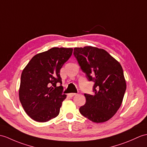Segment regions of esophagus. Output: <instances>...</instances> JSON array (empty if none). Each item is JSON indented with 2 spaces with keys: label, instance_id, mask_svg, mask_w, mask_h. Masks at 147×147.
Masks as SVG:
<instances>
[{
  "label": "esophagus",
  "instance_id": "1",
  "mask_svg": "<svg viewBox=\"0 0 147 147\" xmlns=\"http://www.w3.org/2000/svg\"><path fill=\"white\" fill-rule=\"evenodd\" d=\"M77 94L76 93H69V96H70V97H73L74 96H76Z\"/></svg>",
  "mask_w": 147,
  "mask_h": 147
}]
</instances>
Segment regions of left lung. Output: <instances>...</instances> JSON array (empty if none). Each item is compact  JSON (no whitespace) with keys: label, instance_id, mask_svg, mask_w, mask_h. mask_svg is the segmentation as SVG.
Masks as SVG:
<instances>
[{"label":"left lung","instance_id":"1","mask_svg":"<svg viewBox=\"0 0 147 147\" xmlns=\"http://www.w3.org/2000/svg\"><path fill=\"white\" fill-rule=\"evenodd\" d=\"M73 54L88 80L94 83V94H84L81 114L95 123L109 120L120 108L127 88L121 64L107 51L95 47H75Z\"/></svg>","mask_w":147,"mask_h":147}]
</instances>
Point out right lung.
<instances>
[{"instance_id":"obj_1","label":"right lung","mask_w":147,"mask_h":147,"mask_svg":"<svg viewBox=\"0 0 147 147\" xmlns=\"http://www.w3.org/2000/svg\"><path fill=\"white\" fill-rule=\"evenodd\" d=\"M73 48L53 47L34 56L23 69L19 91L24 110L32 120L46 122L59 115L66 95L60 69L69 59Z\"/></svg>"}]
</instances>
